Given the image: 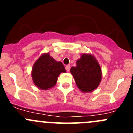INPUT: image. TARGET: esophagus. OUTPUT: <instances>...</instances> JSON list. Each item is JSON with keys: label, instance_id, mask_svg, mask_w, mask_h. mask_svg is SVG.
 Here are the masks:
<instances>
[{"label": "esophagus", "instance_id": "1", "mask_svg": "<svg viewBox=\"0 0 133 133\" xmlns=\"http://www.w3.org/2000/svg\"><path fill=\"white\" fill-rule=\"evenodd\" d=\"M65 69H66L67 71L69 72V70H70V65H67L65 66Z\"/></svg>", "mask_w": 133, "mask_h": 133}]
</instances>
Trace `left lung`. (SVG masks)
Masks as SVG:
<instances>
[{
	"label": "left lung",
	"mask_w": 133,
	"mask_h": 133,
	"mask_svg": "<svg viewBox=\"0 0 133 133\" xmlns=\"http://www.w3.org/2000/svg\"><path fill=\"white\" fill-rule=\"evenodd\" d=\"M76 64V66L71 67L70 71L78 88L84 93L93 91L100 85L102 78L98 60L92 54L83 53Z\"/></svg>",
	"instance_id": "1"
}]
</instances>
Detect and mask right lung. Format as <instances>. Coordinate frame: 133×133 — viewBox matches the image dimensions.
I'll list each match as a JSON object with an SVG mask.
<instances>
[{
    "label": "right lung",
    "instance_id": "obj_1",
    "mask_svg": "<svg viewBox=\"0 0 133 133\" xmlns=\"http://www.w3.org/2000/svg\"><path fill=\"white\" fill-rule=\"evenodd\" d=\"M65 72L62 63L56 61L47 53L42 54L34 63L31 76L33 83L38 89L48 90L56 85L60 73Z\"/></svg>",
    "mask_w": 133,
    "mask_h": 133
}]
</instances>
